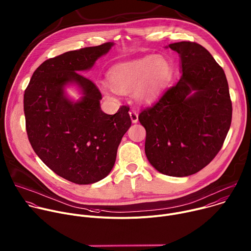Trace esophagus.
Segmentation results:
<instances>
[{"label":"esophagus","mask_w":251,"mask_h":251,"mask_svg":"<svg viewBox=\"0 0 251 251\" xmlns=\"http://www.w3.org/2000/svg\"><path fill=\"white\" fill-rule=\"evenodd\" d=\"M129 116H130L131 122H132L133 124L137 123V121H138V115H137V112H136V111H134V110L129 111Z\"/></svg>","instance_id":"1"}]
</instances>
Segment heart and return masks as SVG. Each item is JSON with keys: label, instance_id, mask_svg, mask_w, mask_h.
Returning a JSON list of instances; mask_svg holds the SVG:
<instances>
[{"label": "heart", "instance_id": "1", "mask_svg": "<svg viewBox=\"0 0 251 251\" xmlns=\"http://www.w3.org/2000/svg\"><path fill=\"white\" fill-rule=\"evenodd\" d=\"M169 73L168 62L162 57L151 55L116 65L110 70L108 77L116 91L126 93L135 87V97L148 100L161 88Z\"/></svg>", "mask_w": 251, "mask_h": 251}]
</instances>
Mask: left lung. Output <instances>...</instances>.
<instances>
[{"label":"left lung","instance_id":"obj_1","mask_svg":"<svg viewBox=\"0 0 251 251\" xmlns=\"http://www.w3.org/2000/svg\"><path fill=\"white\" fill-rule=\"evenodd\" d=\"M169 47L180 55L181 78L141 110L138 120L146 130L150 164L162 174L185 177L202 170L219 153L232 106L224 69L204 46L181 41Z\"/></svg>","mask_w":251,"mask_h":251}]
</instances>
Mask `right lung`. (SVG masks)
I'll use <instances>...</instances> for the list:
<instances>
[{
    "label": "right lung",
    "instance_id": "right-lung-1",
    "mask_svg": "<svg viewBox=\"0 0 251 251\" xmlns=\"http://www.w3.org/2000/svg\"><path fill=\"white\" fill-rule=\"evenodd\" d=\"M113 42L84 47L49 58L33 72L24 96L28 140L34 152L58 176L75 184L98 182L114 167L118 147L131 126L129 107L115 115L100 107L102 94L81 74L106 54ZM76 82L84 96L73 103L63 88Z\"/></svg>",
    "mask_w": 251,
    "mask_h": 251
}]
</instances>
